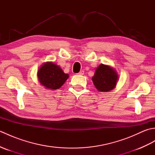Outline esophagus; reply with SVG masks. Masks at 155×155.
<instances>
[{
  "instance_id": "1",
  "label": "esophagus",
  "mask_w": 155,
  "mask_h": 155,
  "mask_svg": "<svg viewBox=\"0 0 155 155\" xmlns=\"http://www.w3.org/2000/svg\"><path fill=\"white\" fill-rule=\"evenodd\" d=\"M84 71H81L79 72H78V74H80V75H83L84 74Z\"/></svg>"
}]
</instances>
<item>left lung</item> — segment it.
Wrapping results in <instances>:
<instances>
[{
    "instance_id": "obj_1",
    "label": "left lung",
    "mask_w": 155,
    "mask_h": 155,
    "mask_svg": "<svg viewBox=\"0 0 155 155\" xmlns=\"http://www.w3.org/2000/svg\"><path fill=\"white\" fill-rule=\"evenodd\" d=\"M118 76L114 69L108 65L101 64L97 68L92 77L94 87L100 92H108L115 88Z\"/></svg>"
}]
</instances>
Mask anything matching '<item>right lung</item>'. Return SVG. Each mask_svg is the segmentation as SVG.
I'll list each match as a JSON object with an SVG mask.
<instances>
[{"mask_svg": "<svg viewBox=\"0 0 155 155\" xmlns=\"http://www.w3.org/2000/svg\"><path fill=\"white\" fill-rule=\"evenodd\" d=\"M37 76L42 86L51 90L58 89L68 79L61 68L52 62H47L39 68Z\"/></svg>", "mask_w": 155, "mask_h": 155, "instance_id": "add662e5", "label": "right lung"}]
</instances>
